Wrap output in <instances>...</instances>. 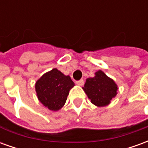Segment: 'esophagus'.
Instances as JSON below:
<instances>
[{
  "instance_id": "34e87169",
  "label": "esophagus",
  "mask_w": 148,
  "mask_h": 148,
  "mask_svg": "<svg viewBox=\"0 0 148 148\" xmlns=\"http://www.w3.org/2000/svg\"><path fill=\"white\" fill-rule=\"evenodd\" d=\"M76 84L78 85V86H82L84 84V80L83 79H81V80L79 81H77V82H76Z\"/></svg>"
}]
</instances>
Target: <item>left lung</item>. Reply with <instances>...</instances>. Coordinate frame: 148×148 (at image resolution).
<instances>
[{
  "label": "left lung",
  "mask_w": 148,
  "mask_h": 148,
  "mask_svg": "<svg viewBox=\"0 0 148 148\" xmlns=\"http://www.w3.org/2000/svg\"><path fill=\"white\" fill-rule=\"evenodd\" d=\"M91 103L97 107L109 106L117 94L118 86L102 71L95 72L93 77H88L82 87Z\"/></svg>",
  "instance_id": "1"
}]
</instances>
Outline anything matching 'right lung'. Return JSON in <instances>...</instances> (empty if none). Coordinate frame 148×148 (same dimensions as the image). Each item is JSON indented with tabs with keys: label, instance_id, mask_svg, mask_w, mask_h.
I'll return each mask as SVG.
<instances>
[{
	"label": "right lung",
	"instance_id": "1",
	"mask_svg": "<svg viewBox=\"0 0 148 148\" xmlns=\"http://www.w3.org/2000/svg\"><path fill=\"white\" fill-rule=\"evenodd\" d=\"M74 86L71 77L57 68L42 74L35 85L39 102L51 111H58L64 106L69 92Z\"/></svg>",
	"mask_w": 148,
	"mask_h": 148
}]
</instances>
